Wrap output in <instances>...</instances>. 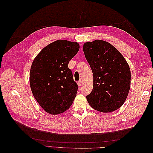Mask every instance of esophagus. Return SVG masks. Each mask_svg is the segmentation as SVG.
Instances as JSON below:
<instances>
[{
	"label": "esophagus",
	"mask_w": 153,
	"mask_h": 153,
	"mask_svg": "<svg viewBox=\"0 0 153 153\" xmlns=\"http://www.w3.org/2000/svg\"><path fill=\"white\" fill-rule=\"evenodd\" d=\"M82 80H80V81H79L78 82H77V85H78V86L79 87V86H81L82 85Z\"/></svg>",
	"instance_id": "esophagus-1"
}]
</instances>
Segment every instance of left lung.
<instances>
[{
    "label": "left lung",
    "mask_w": 153,
    "mask_h": 153,
    "mask_svg": "<svg viewBox=\"0 0 153 153\" xmlns=\"http://www.w3.org/2000/svg\"><path fill=\"white\" fill-rule=\"evenodd\" d=\"M83 52L93 75V89L87 101L99 112L115 111L125 102L130 89L129 64L116 48L103 40L86 42Z\"/></svg>",
    "instance_id": "left-lung-1"
}]
</instances>
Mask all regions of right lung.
Wrapping results in <instances>:
<instances>
[{
  "label": "right lung",
  "instance_id": "1",
  "mask_svg": "<svg viewBox=\"0 0 153 153\" xmlns=\"http://www.w3.org/2000/svg\"><path fill=\"white\" fill-rule=\"evenodd\" d=\"M79 49L77 42L57 40L48 44L32 62L30 84L41 108L52 115L69 109L78 89L68 63Z\"/></svg>",
  "mask_w": 153,
  "mask_h": 153
}]
</instances>
